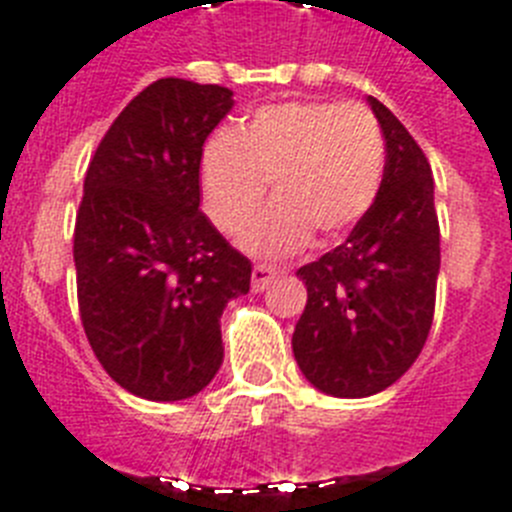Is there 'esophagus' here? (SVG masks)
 <instances>
[{"label":"esophagus","mask_w":512,"mask_h":512,"mask_svg":"<svg viewBox=\"0 0 512 512\" xmlns=\"http://www.w3.org/2000/svg\"><path fill=\"white\" fill-rule=\"evenodd\" d=\"M276 273L278 270L273 268V265H255V268H252V291H263L265 286L276 278Z\"/></svg>","instance_id":"1"}]
</instances>
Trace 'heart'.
Listing matches in <instances>:
<instances>
[{
	"label": "heart",
	"instance_id": "obj_1",
	"mask_svg": "<svg viewBox=\"0 0 512 512\" xmlns=\"http://www.w3.org/2000/svg\"><path fill=\"white\" fill-rule=\"evenodd\" d=\"M388 143L362 103L286 101L210 137L200 195L221 234H239L270 187L273 203L244 234L255 255L299 252L317 234L330 244L367 216L385 182Z\"/></svg>",
	"mask_w": 512,
	"mask_h": 512
}]
</instances>
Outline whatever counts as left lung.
Masks as SVG:
<instances>
[{
	"label": "left lung",
	"instance_id": "left-lung-1",
	"mask_svg": "<svg viewBox=\"0 0 512 512\" xmlns=\"http://www.w3.org/2000/svg\"><path fill=\"white\" fill-rule=\"evenodd\" d=\"M388 143L385 182L341 247L296 270L307 307L296 364L317 390L364 398L390 388L422 354L435 317L440 223L424 150L388 106L367 98Z\"/></svg>",
	"mask_w": 512,
	"mask_h": 512
}]
</instances>
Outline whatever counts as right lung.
Wrapping results in <instances>:
<instances>
[{
	"mask_svg": "<svg viewBox=\"0 0 512 512\" xmlns=\"http://www.w3.org/2000/svg\"><path fill=\"white\" fill-rule=\"evenodd\" d=\"M234 93L161 77L98 143L75 221L77 304L109 377L148 401L200 393L223 362L221 315L252 263L200 210V158Z\"/></svg>",
	"mask_w": 512,
	"mask_h": 512,
	"instance_id": "obj_1",
	"label": "right lung"
}]
</instances>
